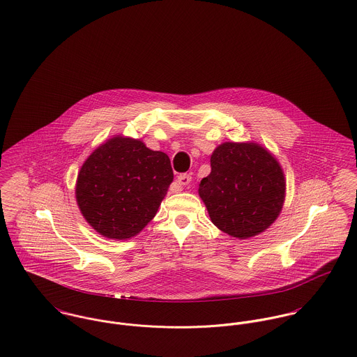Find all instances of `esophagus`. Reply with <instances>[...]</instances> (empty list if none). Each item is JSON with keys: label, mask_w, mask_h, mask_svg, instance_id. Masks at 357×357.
<instances>
[{"label": "esophagus", "mask_w": 357, "mask_h": 357, "mask_svg": "<svg viewBox=\"0 0 357 357\" xmlns=\"http://www.w3.org/2000/svg\"><path fill=\"white\" fill-rule=\"evenodd\" d=\"M192 182V176L189 174H182L178 176V183L181 186H189Z\"/></svg>", "instance_id": "obj_1"}]
</instances>
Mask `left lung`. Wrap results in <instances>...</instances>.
I'll return each mask as SVG.
<instances>
[{
	"label": "left lung",
	"instance_id": "left-lung-1",
	"mask_svg": "<svg viewBox=\"0 0 357 357\" xmlns=\"http://www.w3.org/2000/svg\"><path fill=\"white\" fill-rule=\"evenodd\" d=\"M284 178L277 160L256 144L225 142L211 156L199 197L212 223L236 238L264 231L279 215Z\"/></svg>",
	"mask_w": 357,
	"mask_h": 357
}]
</instances>
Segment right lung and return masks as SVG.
I'll return each instance as SVG.
<instances>
[{
  "instance_id": "add662e5",
  "label": "right lung",
  "mask_w": 357,
  "mask_h": 357,
  "mask_svg": "<svg viewBox=\"0 0 357 357\" xmlns=\"http://www.w3.org/2000/svg\"><path fill=\"white\" fill-rule=\"evenodd\" d=\"M172 179L165 153L148 149L138 139L115 137L84 161L75 195L96 231L126 239L155 218Z\"/></svg>"
}]
</instances>
